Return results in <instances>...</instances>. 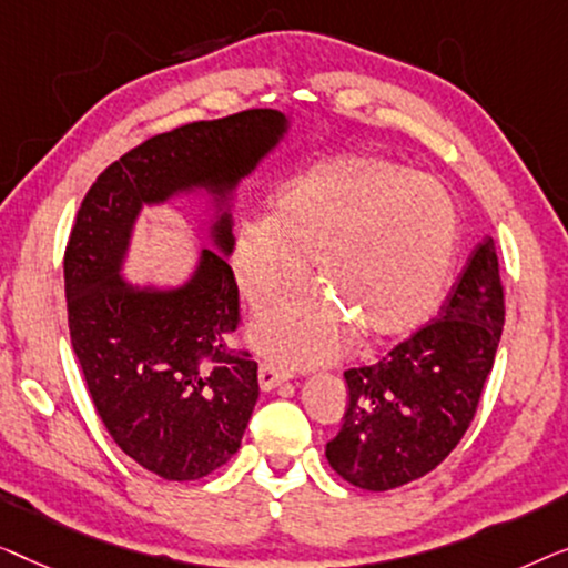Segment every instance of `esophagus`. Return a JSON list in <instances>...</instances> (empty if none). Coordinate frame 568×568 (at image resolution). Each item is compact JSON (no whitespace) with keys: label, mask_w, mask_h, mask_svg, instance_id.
Wrapping results in <instances>:
<instances>
[{"label":"esophagus","mask_w":568,"mask_h":568,"mask_svg":"<svg viewBox=\"0 0 568 568\" xmlns=\"http://www.w3.org/2000/svg\"><path fill=\"white\" fill-rule=\"evenodd\" d=\"M283 381H287V371H283V367H277L273 363L260 365V388L262 390H273L281 386Z\"/></svg>","instance_id":"1"}]
</instances>
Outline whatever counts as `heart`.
Masks as SVG:
<instances>
[{
	"label": "heart",
	"mask_w": 568,
	"mask_h": 568,
	"mask_svg": "<svg viewBox=\"0 0 568 568\" xmlns=\"http://www.w3.org/2000/svg\"><path fill=\"white\" fill-rule=\"evenodd\" d=\"M458 207L440 182L383 156L311 166L275 197L270 221L239 231L234 270L252 308L283 298L311 260L318 295L254 324L260 353L285 367L337 357L353 332L375 345L417 329L440 301L458 250Z\"/></svg>",
	"instance_id": "obj_1"
}]
</instances>
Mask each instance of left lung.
<instances>
[{
	"label": "left lung",
	"instance_id": "8db88e82",
	"mask_svg": "<svg viewBox=\"0 0 568 568\" xmlns=\"http://www.w3.org/2000/svg\"><path fill=\"white\" fill-rule=\"evenodd\" d=\"M505 326V287L486 236L435 322L383 361L345 371L349 404L326 460L353 486L388 491L440 466L481 402Z\"/></svg>",
	"mask_w": 568,
	"mask_h": 568
}]
</instances>
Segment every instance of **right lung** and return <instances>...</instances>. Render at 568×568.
<instances>
[{
  "instance_id": "1",
  "label": "right lung",
  "mask_w": 568,
  "mask_h": 568,
  "mask_svg": "<svg viewBox=\"0 0 568 568\" xmlns=\"http://www.w3.org/2000/svg\"><path fill=\"white\" fill-rule=\"evenodd\" d=\"M287 131L277 110L197 121L159 133L94 180L63 254L71 347L118 447L166 481H195L242 445L260 396L257 363L231 349L239 287L229 254V197ZM205 189L220 215L219 253L204 251L180 288H139L120 270L143 204Z\"/></svg>"
}]
</instances>
